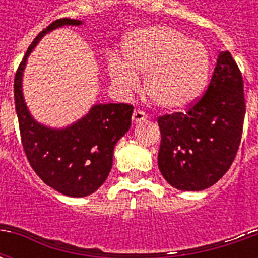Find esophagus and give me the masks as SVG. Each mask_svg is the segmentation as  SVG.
Here are the masks:
<instances>
[{
  "instance_id": "obj_1",
  "label": "esophagus",
  "mask_w": 258,
  "mask_h": 258,
  "mask_svg": "<svg viewBox=\"0 0 258 258\" xmlns=\"http://www.w3.org/2000/svg\"><path fill=\"white\" fill-rule=\"evenodd\" d=\"M146 113L141 109H135L134 113H133V121L134 123H141V121H145L146 120Z\"/></svg>"
}]
</instances>
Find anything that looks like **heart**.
<instances>
[{
    "label": "heart",
    "mask_w": 258,
    "mask_h": 258,
    "mask_svg": "<svg viewBox=\"0 0 258 258\" xmlns=\"http://www.w3.org/2000/svg\"><path fill=\"white\" fill-rule=\"evenodd\" d=\"M123 58L112 56L107 70L113 83L134 90L145 76L146 92L157 106L179 110L192 105L205 90L210 56L202 42L168 26H148L124 37Z\"/></svg>",
    "instance_id": "obj_1"
}]
</instances>
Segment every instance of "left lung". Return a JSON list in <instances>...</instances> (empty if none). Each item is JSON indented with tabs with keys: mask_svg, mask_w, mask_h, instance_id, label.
<instances>
[{
	"mask_svg": "<svg viewBox=\"0 0 258 258\" xmlns=\"http://www.w3.org/2000/svg\"><path fill=\"white\" fill-rule=\"evenodd\" d=\"M246 113L243 79L229 51L218 55L205 94L186 112L159 116V170L179 190H203L238 153Z\"/></svg>",
	"mask_w": 258,
	"mask_h": 258,
	"instance_id": "left-lung-1",
	"label": "left lung"
}]
</instances>
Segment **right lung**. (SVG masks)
<instances>
[{
  "mask_svg": "<svg viewBox=\"0 0 258 258\" xmlns=\"http://www.w3.org/2000/svg\"><path fill=\"white\" fill-rule=\"evenodd\" d=\"M81 25L76 19H58L31 42L16 70L14 95L22 146L31 168L55 190L72 198L94 194L112 170L113 149L128 131L134 106L106 103L91 107L87 116L63 130L48 128L31 117L22 94V74L31 49L48 31L60 26Z\"/></svg>",
  "mask_w": 258,
  "mask_h": 258,
  "instance_id": "obj_1",
  "label": "right lung"
}]
</instances>
